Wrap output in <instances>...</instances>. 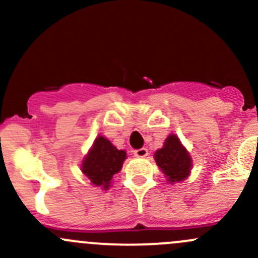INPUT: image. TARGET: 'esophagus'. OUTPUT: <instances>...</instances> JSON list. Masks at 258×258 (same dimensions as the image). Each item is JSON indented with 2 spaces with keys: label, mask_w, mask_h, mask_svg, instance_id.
<instances>
[{
  "label": "esophagus",
  "mask_w": 258,
  "mask_h": 258,
  "mask_svg": "<svg viewBox=\"0 0 258 258\" xmlns=\"http://www.w3.org/2000/svg\"><path fill=\"white\" fill-rule=\"evenodd\" d=\"M134 154L135 157H138V158H143V157L148 156V151L147 148H140V150H135Z\"/></svg>",
  "instance_id": "esophagus-1"
}]
</instances>
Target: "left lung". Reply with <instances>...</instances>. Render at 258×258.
Masks as SVG:
<instances>
[{"label": "left lung", "mask_w": 258, "mask_h": 258, "mask_svg": "<svg viewBox=\"0 0 258 258\" xmlns=\"http://www.w3.org/2000/svg\"><path fill=\"white\" fill-rule=\"evenodd\" d=\"M154 159L170 184L184 180L190 174V154L181 145L177 135H169L165 138L163 148L156 152Z\"/></svg>", "instance_id": "left-lung-1"}]
</instances>
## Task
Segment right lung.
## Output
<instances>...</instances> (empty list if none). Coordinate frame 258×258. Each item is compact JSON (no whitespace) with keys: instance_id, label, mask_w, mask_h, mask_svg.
Masks as SVG:
<instances>
[{"instance_id":"obj_1","label":"right lung","mask_w":258,"mask_h":258,"mask_svg":"<svg viewBox=\"0 0 258 258\" xmlns=\"http://www.w3.org/2000/svg\"><path fill=\"white\" fill-rule=\"evenodd\" d=\"M126 158V152L117 150L107 138L99 136L84 158L81 172L95 186L108 189L111 179L120 172Z\"/></svg>"}]
</instances>
